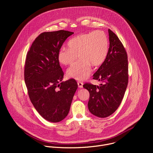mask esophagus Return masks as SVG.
Segmentation results:
<instances>
[{"label": "esophagus", "instance_id": "1", "mask_svg": "<svg viewBox=\"0 0 153 153\" xmlns=\"http://www.w3.org/2000/svg\"><path fill=\"white\" fill-rule=\"evenodd\" d=\"M77 84H78L79 88H83V83L82 82H80V81L77 82Z\"/></svg>", "mask_w": 153, "mask_h": 153}]
</instances>
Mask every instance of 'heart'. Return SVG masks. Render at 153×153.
I'll list each match as a JSON object with an SVG mask.
<instances>
[{
  "instance_id": "obj_1",
  "label": "heart",
  "mask_w": 153,
  "mask_h": 153,
  "mask_svg": "<svg viewBox=\"0 0 153 153\" xmlns=\"http://www.w3.org/2000/svg\"><path fill=\"white\" fill-rule=\"evenodd\" d=\"M68 47L62 48L58 53L57 60L63 65L76 63L67 70L68 77L82 80L91 72V66L98 67L106 60L109 51V42L106 34L96 31L79 34L71 39Z\"/></svg>"
}]
</instances>
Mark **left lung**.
I'll return each instance as SVG.
<instances>
[{
  "label": "left lung",
  "instance_id": "left-lung-1",
  "mask_svg": "<svg viewBox=\"0 0 153 153\" xmlns=\"http://www.w3.org/2000/svg\"><path fill=\"white\" fill-rule=\"evenodd\" d=\"M110 47L105 62L93 75L102 81L100 86L86 83L83 86L90 93L89 111L104 118L114 113L123 98L128 82L126 51L117 35L108 30Z\"/></svg>",
  "mask_w": 153,
  "mask_h": 153
}]
</instances>
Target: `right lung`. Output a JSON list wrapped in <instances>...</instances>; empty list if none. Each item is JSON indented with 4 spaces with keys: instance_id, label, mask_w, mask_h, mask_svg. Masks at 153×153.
<instances>
[{
    "instance_id": "obj_1",
    "label": "right lung",
    "mask_w": 153,
    "mask_h": 153,
    "mask_svg": "<svg viewBox=\"0 0 153 153\" xmlns=\"http://www.w3.org/2000/svg\"><path fill=\"white\" fill-rule=\"evenodd\" d=\"M73 32L59 30L38 36L28 51L24 79L30 99L40 115L59 122L68 115L77 83L73 79L62 82L63 72L57 54Z\"/></svg>"
}]
</instances>
